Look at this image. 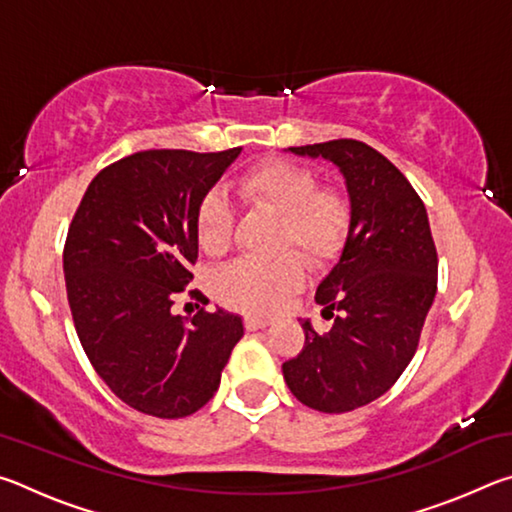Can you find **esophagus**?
I'll list each match as a JSON object with an SVG mask.
<instances>
[{
  "label": "esophagus",
  "mask_w": 512,
  "mask_h": 512,
  "mask_svg": "<svg viewBox=\"0 0 512 512\" xmlns=\"http://www.w3.org/2000/svg\"><path fill=\"white\" fill-rule=\"evenodd\" d=\"M271 323H273V320L266 318V316H246L244 318V325L248 329H264V327H268Z\"/></svg>",
  "instance_id": "obj_1"
}]
</instances>
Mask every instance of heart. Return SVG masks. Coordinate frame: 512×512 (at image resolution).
Masks as SVG:
<instances>
[{
  "instance_id": "obj_1",
  "label": "heart",
  "mask_w": 512,
  "mask_h": 512,
  "mask_svg": "<svg viewBox=\"0 0 512 512\" xmlns=\"http://www.w3.org/2000/svg\"><path fill=\"white\" fill-rule=\"evenodd\" d=\"M241 203L277 216L273 262L230 264L216 275L214 291L223 305L253 314H271L305 282L307 266H327L343 253L352 230V207L341 189L320 185L314 169L289 160H264L235 183ZM196 241L205 255L221 257L232 246L235 214L219 192H207L196 205ZM287 249L301 253L287 254Z\"/></svg>"
}]
</instances>
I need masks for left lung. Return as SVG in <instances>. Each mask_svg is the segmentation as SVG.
Wrapping results in <instances>:
<instances>
[{
  "label": "left lung",
  "mask_w": 512,
  "mask_h": 512,
  "mask_svg": "<svg viewBox=\"0 0 512 512\" xmlns=\"http://www.w3.org/2000/svg\"><path fill=\"white\" fill-rule=\"evenodd\" d=\"M325 158L345 176L352 230L339 264L318 284L316 302L334 323L282 363L289 391L305 406L345 413L384 395L418 350L438 287V253L422 198L404 173L359 140L291 146Z\"/></svg>",
  "instance_id": "1"
}]
</instances>
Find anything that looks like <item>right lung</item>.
Masks as SVG:
<instances>
[{
  "label": "right lung",
  "instance_id": "obj_1",
  "mask_svg": "<svg viewBox=\"0 0 512 512\" xmlns=\"http://www.w3.org/2000/svg\"><path fill=\"white\" fill-rule=\"evenodd\" d=\"M239 151L128 155L94 176L69 223L63 271L79 341L110 391L153 418L210 402L244 336L223 309L171 314L194 277L196 205Z\"/></svg>",
  "mask_w": 512,
  "mask_h": 512
}]
</instances>
